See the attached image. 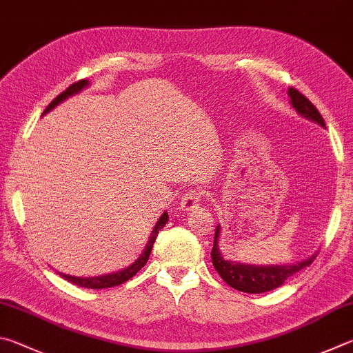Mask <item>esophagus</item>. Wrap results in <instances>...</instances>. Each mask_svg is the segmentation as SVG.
Masks as SVG:
<instances>
[{
    "instance_id": "34e87169",
    "label": "esophagus",
    "mask_w": 353,
    "mask_h": 353,
    "mask_svg": "<svg viewBox=\"0 0 353 353\" xmlns=\"http://www.w3.org/2000/svg\"><path fill=\"white\" fill-rule=\"evenodd\" d=\"M201 196L203 195L201 192H199V190H189V192L184 194L180 203L183 211H192V209H195L196 206H200Z\"/></svg>"
}]
</instances>
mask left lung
<instances>
[{
	"instance_id": "8db88e82",
	"label": "left lung",
	"mask_w": 353,
	"mask_h": 353,
	"mask_svg": "<svg viewBox=\"0 0 353 353\" xmlns=\"http://www.w3.org/2000/svg\"><path fill=\"white\" fill-rule=\"evenodd\" d=\"M288 96H290V101H292L290 103L293 105L296 113L325 128V122L323 119V116H321L316 107H314V105L308 101L304 94H301V92L294 88H288ZM220 234H221V226L217 225V228H215V236H214V248L211 252L214 268L217 270V273L220 274L221 279L228 283V285L243 293H252V294L267 293V292H271V290L283 285V282H285L288 277H292L293 274L299 273L301 270L308 267L318 254V252H314L313 256L292 265H251V263L234 262V261H228V259H225L223 254H221L220 246H219Z\"/></svg>"
}]
</instances>
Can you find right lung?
<instances>
[{
    "label": "right lung",
    "mask_w": 353,
    "mask_h": 353,
    "mask_svg": "<svg viewBox=\"0 0 353 353\" xmlns=\"http://www.w3.org/2000/svg\"><path fill=\"white\" fill-rule=\"evenodd\" d=\"M90 85L88 80H80V82H76L72 83L70 88L65 90L61 94H59L57 97L54 99V101L48 105V108L43 111V116H45L46 113H49V111L54 110L55 107H57L59 103H61L63 101H66L68 97H71L74 94H79L80 91L85 90L86 86ZM167 221H169V214H167V211H164L163 214H161L159 220L157 221V225H154L153 231L150 234V237H148V242L145 245L144 251L141 252L139 257L136 259V261L128 265V267L122 268L119 271H116V273H108V274H102V276H94V277H77V276H71V274H63V273H59L61 277H65V279L68 282L74 283V285H79V287H83V288H92V290H101V288H110V287H116V285H121V283L127 282L128 279H132V277L138 273V271L144 267V265L147 263L148 257H150V252H152V248H153V243L154 240H157V236L158 232L163 230V228L165 226Z\"/></svg>",
    "instance_id": "obj_1"
}]
</instances>
